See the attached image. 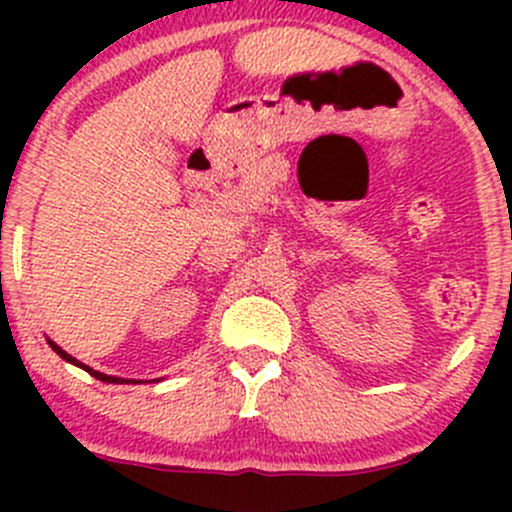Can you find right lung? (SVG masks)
Here are the masks:
<instances>
[{
    "label": "right lung",
    "mask_w": 512,
    "mask_h": 512,
    "mask_svg": "<svg viewBox=\"0 0 512 512\" xmlns=\"http://www.w3.org/2000/svg\"><path fill=\"white\" fill-rule=\"evenodd\" d=\"M46 342H49V347L54 349V352L59 354L61 359H64V361H69V364H74V366H79V369L89 371V374L94 376V379H98V381H106V384H141V381H136V379H121V376H108V374H103V371H96V369H91V366L81 364L79 359H74V356H71L69 352H64V349H61L59 344H56V342H51V339H46ZM153 381H158V379H153Z\"/></svg>",
    "instance_id": "right-lung-1"
}]
</instances>
